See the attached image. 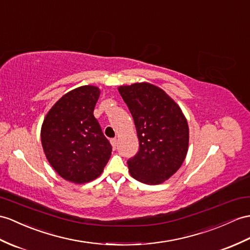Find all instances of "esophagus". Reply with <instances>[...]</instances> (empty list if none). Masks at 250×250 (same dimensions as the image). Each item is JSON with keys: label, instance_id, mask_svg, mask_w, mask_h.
Segmentation results:
<instances>
[{"label": "esophagus", "instance_id": "esophagus-1", "mask_svg": "<svg viewBox=\"0 0 250 250\" xmlns=\"http://www.w3.org/2000/svg\"><path fill=\"white\" fill-rule=\"evenodd\" d=\"M110 142H111V145L113 146L114 148L117 147V144H118V140H117V138H113V139H111V140H110Z\"/></svg>", "mask_w": 250, "mask_h": 250}]
</instances>
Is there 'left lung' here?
Masks as SVG:
<instances>
[{
	"mask_svg": "<svg viewBox=\"0 0 250 250\" xmlns=\"http://www.w3.org/2000/svg\"><path fill=\"white\" fill-rule=\"evenodd\" d=\"M119 92L135 122L138 153L127 161L133 178L159 185L178 171L188 153V122L163 90L147 83L122 86Z\"/></svg>",
	"mask_w": 250,
	"mask_h": 250,
	"instance_id": "obj_1",
	"label": "left lung"
}]
</instances>
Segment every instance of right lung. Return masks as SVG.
<instances>
[{
	"label": "right lung",
	"instance_id": "add662e5",
	"mask_svg": "<svg viewBox=\"0 0 250 250\" xmlns=\"http://www.w3.org/2000/svg\"><path fill=\"white\" fill-rule=\"evenodd\" d=\"M99 96L94 86L72 90L52 107L42 124L41 142L48 162L74 184L99 177L111 155L112 146L93 115Z\"/></svg>",
	"mask_w": 250,
	"mask_h": 250
}]
</instances>
